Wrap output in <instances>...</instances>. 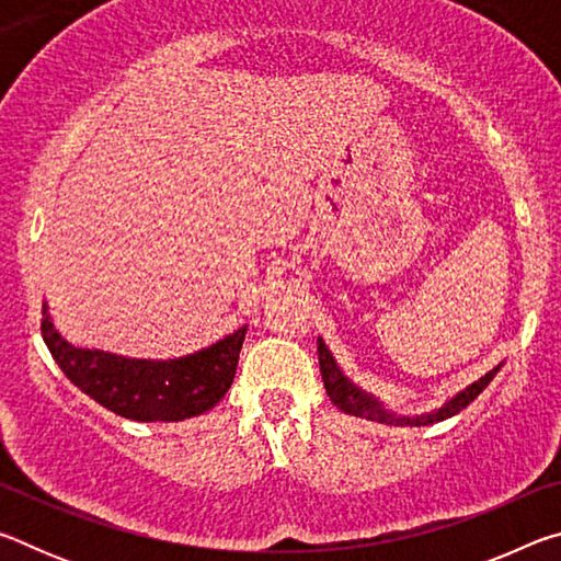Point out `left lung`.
<instances>
[{"label":"left lung","mask_w":561,"mask_h":561,"mask_svg":"<svg viewBox=\"0 0 561 561\" xmlns=\"http://www.w3.org/2000/svg\"><path fill=\"white\" fill-rule=\"evenodd\" d=\"M319 368H321V378H324V388H327V393L331 398V403L341 408V411L348 413V415H358V417H366V421H378V423H386V425H433V423H440V421H445V417L460 413L462 408H468L474 401V398L485 391L488 383L500 371V366H495L490 374H485L482 378H478V381L465 388V391L455 393L448 403H443L438 408V411H431V413L411 417V415L388 413L381 401H376L371 393L360 391L358 386L351 383L348 378L341 374V368L336 366L334 356H331V351L327 348V344L321 339H319Z\"/></svg>","instance_id":"obj_1"}]
</instances>
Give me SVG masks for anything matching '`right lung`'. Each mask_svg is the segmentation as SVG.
Wrapping results in <instances>:
<instances>
[{
    "label": "right lung",
    "mask_w": 561,
    "mask_h": 561,
    "mask_svg": "<svg viewBox=\"0 0 561 561\" xmlns=\"http://www.w3.org/2000/svg\"><path fill=\"white\" fill-rule=\"evenodd\" d=\"M42 336L73 386L116 415L140 423L185 421L210 411L232 386L247 327L195 354L150 360L79 348L54 329L44 304Z\"/></svg>",
    "instance_id": "obj_1"
}]
</instances>
